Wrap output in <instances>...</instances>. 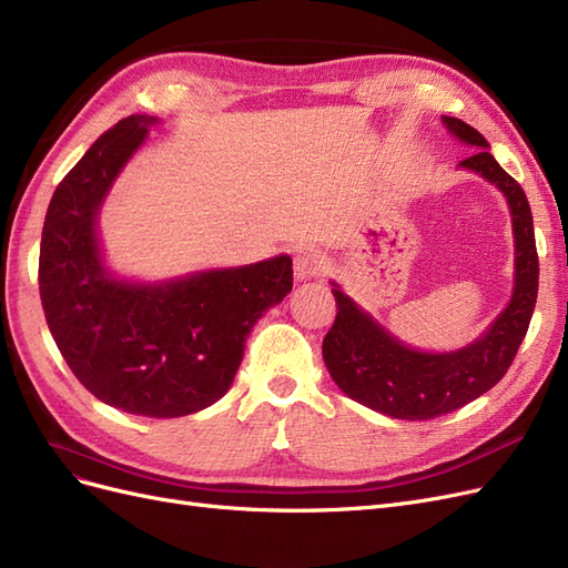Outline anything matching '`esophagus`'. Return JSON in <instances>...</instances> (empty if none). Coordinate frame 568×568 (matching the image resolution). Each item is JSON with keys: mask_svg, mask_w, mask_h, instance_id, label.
I'll list each match as a JSON object with an SVG mask.
<instances>
[{"mask_svg": "<svg viewBox=\"0 0 568 568\" xmlns=\"http://www.w3.org/2000/svg\"><path fill=\"white\" fill-rule=\"evenodd\" d=\"M326 263H324V255L315 248H303L296 253L294 257V272H296V280H313L320 277L324 272Z\"/></svg>", "mask_w": 568, "mask_h": 568, "instance_id": "obj_1", "label": "esophagus"}]
</instances>
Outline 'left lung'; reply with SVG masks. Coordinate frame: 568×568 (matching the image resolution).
<instances>
[{"mask_svg": "<svg viewBox=\"0 0 568 568\" xmlns=\"http://www.w3.org/2000/svg\"><path fill=\"white\" fill-rule=\"evenodd\" d=\"M443 123L474 151L459 168L474 170L505 194L514 227V294L488 332L467 348L422 353L405 346L357 307L334 284L336 320L322 341V357L336 386L348 398L393 419H434L459 409L490 390L507 374L528 332L538 298V251L530 205L521 184L507 175L488 151L486 136L459 118Z\"/></svg>", "mask_w": 568, "mask_h": 568, "instance_id": "left-lung-1", "label": "left lung"}]
</instances>
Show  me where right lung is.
<instances>
[{"label":"right lung","instance_id":"right-lung-1","mask_svg":"<svg viewBox=\"0 0 568 568\" xmlns=\"http://www.w3.org/2000/svg\"><path fill=\"white\" fill-rule=\"evenodd\" d=\"M156 118L106 130L49 201L40 244V298L63 359L101 403L142 417H184L225 395L246 336L294 286L288 255L196 272L163 284L113 277L97 215Z\"/></svg>","mask_w":568,"mask_h":568}]
</instances>
